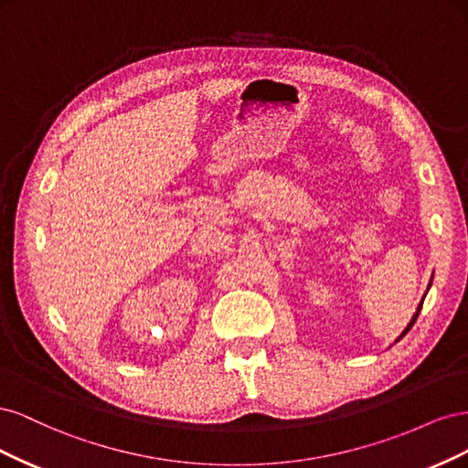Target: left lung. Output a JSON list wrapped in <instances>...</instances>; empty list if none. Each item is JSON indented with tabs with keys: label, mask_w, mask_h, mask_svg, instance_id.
Returning <instances> with one entry per match:
<instances>
[{
	"label": "left lung",
	"mask_w": 468,
	"mask_h": 468,
	"mask_svg": "<svg viewBox=\"0 0 468 468\" xmlns=\"http://www.w3.org/2000/svg\"><path fill=\"white\" fill-rule=\"evenodd\" d=\"M431 279H433V277H431ZM430 287H431V281H430V285H428V289H430ZM423 299H426V294H423ZM423 299H421V303H420V306H418V310H416V314L412 316V320H410V324L406 325V328H404V332H402V334L399 335V339H396V342H400V339H402V337H404V335H406V334L410 332V328H412V325L416 324V320H418V316H420V310H421V304H423ZM396 342H394V344H396Z\"/></svg>",
	"instance_id": "left-lung-1"
}]
</instances>
